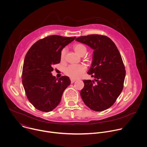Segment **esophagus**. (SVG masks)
Masks as SVG:
<instances>
[{
	"label": "esophagus",
	"instance_id": "esophagus-1",
	"mask_svg": "<svg viewBox=\"0 0 147 147\" xmlns=\"http://www.w3.org/2000/svg\"><path fill=\"white\" fill-rule=\"evenodd\" d=\"M75 80H75V79H71V83H74L75 82Z\"/></svg>",
	"mask_w": 147,
	"mask_h": 147
}]
</instances>
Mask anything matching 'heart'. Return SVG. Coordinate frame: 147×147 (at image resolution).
<instances>
[{"label":"heart","instance_id":"heart-1","mask_svg":"<svg viewBox=\"0 0 147 147\" xmlns=\"http://www.w3.org/2000/svg\"><path fill=\"white\" fill-rule=\"evenodd\" d=\"M74 51L79 56H83L87 52L86 47L81 43H76L73 45ZM65 49H63L60 53V60L61 62H63L65 60ZM86 71V68L83 65H71L67 67L65 70L64 73L65 75L71 79L79 78L80 75Z\"/></svg>","mask_w":147,"mask_h":147}]
</instances>
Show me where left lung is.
Returning <instances> with one entry per match:
<instances>
[{"mask_svg":"<svg viewBox=\"0 0 147 147\" xmlns=\"http://www.w3.org/2000/svg\"><path fill=\"white\" fill-rule=\"evenodd\" d=\"M75 40L94 50L91 67L87 74L94 77L95 81L83 80L81 97L91 110H106L115 103L123 88L126 71L119 52L114 42L106 36L90 34Z\"/></svg>","mask_w":147,"mask_h":147,"instance_id":"obj_1","label":"left lung"}]
</instances>
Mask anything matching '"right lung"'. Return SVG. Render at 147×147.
<instances>
[{"label":"right lung","instance_id":"right-lung-1","mask_svg":"<svg viewBox=\"0 0 147 147\" xmlns=\"http://www.w3.org/2000/svg\"><path fill=\"white\" fill-rule=\"evenodd\" d=\"M75 38L49 36L35 42L26 53L22 82L28 100L37 110L43 112L53 110L70 84L68 77L63 76L57 80L51 72L53 65L60 62L61 51Z\"/></svg>","mask_w":147,"mask_h":147}]
</instances>
